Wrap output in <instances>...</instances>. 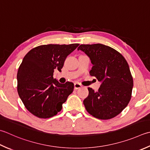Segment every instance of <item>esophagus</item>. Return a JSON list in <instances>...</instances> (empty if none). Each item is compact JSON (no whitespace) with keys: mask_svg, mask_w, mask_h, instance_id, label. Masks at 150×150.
<instances>
[{"mask_svg":"<svg viewBox=\"0 0 150 150\" xmlns=\"http://www.w3.org/2000/svg\"><path fill=\"white\" fill-rule=\"evenodd\" d=\"M81 87H82V85L80 83H74V88H75V90L81 88Z\"/></svg>","mask_w":150,"mask_h":150,"instance_id":"esophagus-1","label":"esophagus"}]
</instances>
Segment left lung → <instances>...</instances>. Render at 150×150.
<instances>
[{"mask_svg": "<svg viewBox=\"0 0 150 150\" xmlns=\"http://www.w3.org/2000/svg\"><path fill=\"white\" fill-rule=\"evenodd\" d=\"M77 49L90 58V75L102 82L98 92L88 88L89 95L83 101L86 110L98 119L114 118L131 99L133 79L127 62L116 50L101 43L82 44Z\"/></svg>", "mask_w": 150, "mask_h": 150, "instance_id": "8db88e82", "label": "left lung"}]
</instances>
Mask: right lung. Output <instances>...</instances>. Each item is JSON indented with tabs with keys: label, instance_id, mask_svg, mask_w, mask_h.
I'll use <instances>...</instances> for the list:
<instances>
[{
	"label": "right lung",
	"instance_id": "add662e5",
	"mask_svg": "<svg viewBox=\"0 0 150 150\" xmlns=\"http://www.w3.org/2000/svg\"><path fill=\"white\" fill-rule=\"evenodd\" d=\"M79 45L48 44L31 49L17 71V92L29 112L40 118L57 115L73 92L71 82L61 84L53 78L54 69L61 71L66 57Z\"/></svg>",
	"mask_w": 150,
	"mask_h": 150
}]
</instances>
